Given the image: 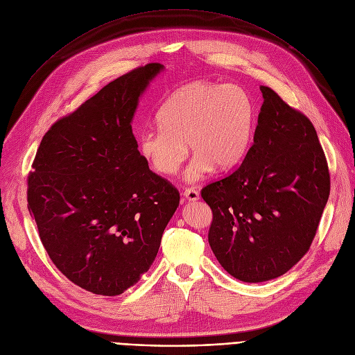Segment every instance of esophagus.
<instances>
[{
	"mask_svg": "<svg viewBox=\"0 0 355 355\" xmlns=\"http://www.w3.org/2000/svg\"><path fill=\"white\" fill-rule=\"evenodd\" d=\"M184 197H186V200H189V202H196V200H198V190L194 187L186 189L184 190Z\"/></svg>",
	"mask_w": 355,
	"mask_h": 355,
	"instance_id": "34e87169",
	"label": "esophagus"
}]
</instances>
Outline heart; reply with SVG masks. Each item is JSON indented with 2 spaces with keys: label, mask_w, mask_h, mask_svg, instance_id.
<instances>
[{
  "label": "heart",
  "mask_w": 355,
  "mask_h": 355,
  "mask_svg": "<svg viewBox=\"0 0 355 355\" xmlns=\"http://www.w3.org/2000/svg\"><path fill=\"white\" fill-rule=\"evenodd\" d=\"M255 107L238 85L193 81L177 88L158 112L159 128H148L137 137L141 155L157 174H175L191 158L186 178L196 181L211 166L229 171L242 162L255 129Z\"/></svg>",
  "instance_id": "b5f03b06"
}]
</instances>
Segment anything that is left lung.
I'll use <instances>...</instances> for the list:
<instances>
[{
    "label": "left lung",
    "instance_id": "1",
    "mask_svg": "<svg viewBox=\"0 0 355 355\" xmlns=\"http://www.w3.org/2000/svg\"><path fill=\"white\" fill-rule=\"evenodd\" d=\"M263 105L254 142L227 177L207 184L210 248L245 283L287 272L309 251L331 178L312 121L274 89L261 85Z\"/></svg>",
    "mask_w": 355,
    "mask_h": 355
}]
</instances>
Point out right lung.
<instances>
[{"mask_svg":"<svg viewBox=\"0 0 355 355\" xmlns=\"http://www.w3.org/2000/svg\"><path fill=\"white\" fill-rule=\"evenodd\" d=\"M164 67H137L44 133L27 177V207L52 263L69 282L119 296L155 259L180 203L137 150V100Z\"/></svg>","mask_w":355,"mask_h":355,"instance_id":"right-lung-1","label":"right lung"}]
</instances>
